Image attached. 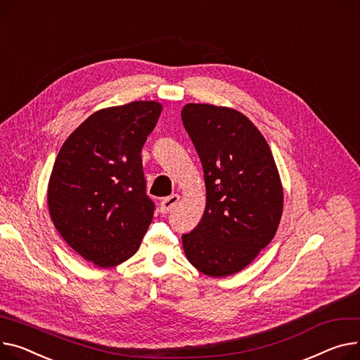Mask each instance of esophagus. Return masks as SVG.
Masks as SVG:
<instances>
[{"mask_svg": "<svg viewBox=\"0 0 360 360\" xmlns=\"http://www.w3.org/2000/svg\"><path fill=\"white\" fill-rule=\"evenodd\" d=\"M178 201H179V195L178 194H174L171 197H166L160 202V211L162 212H169L178 204Z\"/></svg>", "mask_w": 360, "mask_h": 360, "instance_id": "1", "label": "esophagus"}]
</instances>
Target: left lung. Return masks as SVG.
<instances>
[{
    "label": "left lung",
    "mask_w": 360,
    "mask_h": 360,
    "mask_svg": "<svg viewBox=\"0 0 360 360\" xmlns=\"http://www.w3.org/2000/svg\"><path fill=\"white\" fill-rule=\"evenodd\" d=\"M182 124L200 156L205 210L182 236L191 265L212 278L240 272L278 230L283 188L268 141L250 120L229 107L186 104Z\"/></svg>",
    "instance_id": "8db88e82"
}]
</instances>
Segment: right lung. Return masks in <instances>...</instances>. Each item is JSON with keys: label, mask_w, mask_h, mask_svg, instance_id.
Instances as JSON below:
<instances>
[{"label": "right lung", "mask_w": 360, "mask_h": 360, "mask_svg": "<svg viewBox=\"0 0 360 360\" xmlns=\"http://www.w3.org/2000/svg\"><path fill=\"white\" fill-rule=\"evenodd\" d=\"M160 112L158 101L95 111L56 156L47 185L51 219L63 240L100 268L130 259L152 223L140 153Z\"/></svg>", "instance_id": "obj_1"}]
</instances>
